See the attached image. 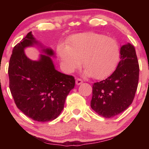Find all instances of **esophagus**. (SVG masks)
<instances>
[{"instance_id": "esophagus-1", "label": "esophagus", "mask_w": 149, "mask_h": 149, "mask_svg": "<svg viewBox=\"0 0 149 149\" xmlns=\"http://www.w3.org/2000/svg\"><path fill=\"white\" fill-rule=\"evenodd\" d=\"M82 83H83V80H82V79H77V80H76V84H77V85H81Z\"/></svg>"}]
</instances>
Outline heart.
Here are the masks:
<instances>
[{
  "instance_id": "heart-1",
  "label": "heart",
  "mask_w": 149,
  "mask_h": 149,
  "mask_svg": "<svg viewBox=\"0 0 149 149\" xmlns=\"http://www.w3.org/2000/svg\"><path fill=\"white\" fill-rule=\"evenodd\" d=\"M57 52L66 72L71 73L79 68L83 60L85 75L95 79H104L113 74L121 56L117 40L91 32L72 36L67 45H59Z\"/></svg>"
}]
</instances>
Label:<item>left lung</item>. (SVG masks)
I'll return each instance as SVG.
<instances>
[{
    "label": "left lung",
    "instance_id": "obj_1",
    "mask_svg": "<svg viewBox=\"0 0 149 149\" xmlns=\"http://www.w3.org/2000/svg\"><path fill=\"white\" fill-rule=\"evenodd\" d=\"M120 62L105 80L93 84L91 107L105 118L119 115L134 100L139 79V64L134 47L121 46Z\"/></svg>",
    "mask_w": 149,
    "mask_h": 149
}]
</instances>
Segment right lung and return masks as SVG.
<instances>
[{"label":"right lung","mask_w":149,"mask_h":149,"mask_svg":"<svg viewBox=\"0 0 149 149\" xmlns=\"http://www.w3.org/2000/svg\"><path fill=\"white\" fill-rule=\"evenodd\" d=\"M40 45L32 34H27L14 47L10 58L8 74L9 89L17 107L34 121L54 120L64 109L65 100L74 88V77L59 72L52 58V49L42 48L37 61L26 56L24 49Z\"/></svg>","instance_id":"right-lung-1"}]
</instances>
